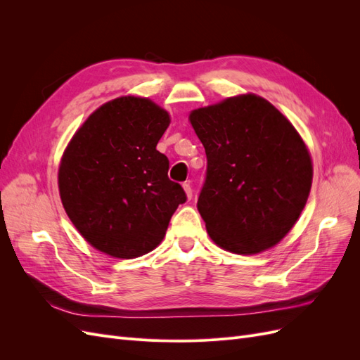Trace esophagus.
<instances>
[{
	"mask_svg": "<svg viewBox=\"0 0 360 360\" xmlns=\"http://www.w3.org/2000/svg\"><path fill=\"white\" fill-rule=\"evenodd\" d=\"M183 189H184V192H186L188 200H192V188H191V184L189 183H183Z\"/></svg>",
	"mask_w": 360,
	"mask_h": 360,
	"instance_id": "34e87169",
	"label": "esophagus"
}]
</instances>
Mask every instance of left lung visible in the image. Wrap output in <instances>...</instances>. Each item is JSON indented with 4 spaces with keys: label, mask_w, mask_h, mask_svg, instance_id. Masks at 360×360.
Segmentation results:
<instances>
[{
    "label": "left lung",
    "mask_w": 360,
    "mask_h": 360,
    "mask_svg": "<svg viewBox=\"0 0 360 360\" xmlns=\"http://www.w3.org/2000/svg\"><path fill=\"white\" fill-rule=\"evenodd\" d=\"M189 120L207 156L197 202L207 233L236 254L275 246L311 191V156L297 130L255 94L200 108Z\"/></svg>",
    "instance_id": "obj_1"
}]
</instances>
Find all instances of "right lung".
I'll use <instances>...</instances> for the list:
<instances>
[{"mask_svg":"<svg viewBox=\"0 0 360 360\" xmlns=\"http://www.w3.org/2000/svg\"><path fill=\"white\" fill-rule=\"evenodd\" d=\"M169 115L141 97H120L96 110L75 134L58 171L70 221L96 249L115 258L153 250L186 193L168 179L156 150Z\"/></svg>","mask_w":360,"mask_h":360,"instance_id":"1","label":"right lung"}]
</instances>
